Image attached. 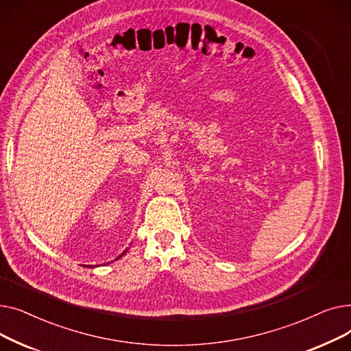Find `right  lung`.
Returning <instances> with one entry per match:
<instances>
[{
	"label": "right lung",
	"instance_id": "right-lung-1",
	"mask_svg": "<svg viewBox=\"0 0 351 351\" xmlns=\"http://www.w3.org/2000/svg\"><path fill=\"white\" fill-rule=\"evenodd\" d=\"M128 249H129V247H126V249H125V250H123V252H122V253H121V254H119V256H118V257H117V259H115V261H118V259H121V257H122V256H123V254H125V253H126V252H128ZM85 266H86V265H85ZM85 266H84V267H85ZM88 267H92V266H88Z\"/></svg>",
	"mask_w": 351,
	"mask_h": 351
}]
</instances>
